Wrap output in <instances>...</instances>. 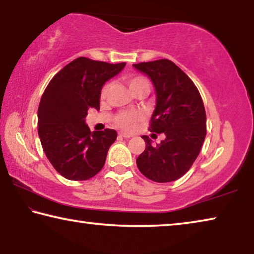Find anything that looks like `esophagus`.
<instances>
[{"instance_id": "esophagus-1", "label": "esophagus", "mask_w": 254, "mask_h": 254, "mask_svg": "<svg viewBox=\"0 0 254 254\" xmlns=\"http://www.w3.org/2000/svg\"><path fill=\"white\" fill-rule=\"evenodd\" d=\"M119 134L121 135V136H123V137H131L132 136L130 133H127V132H120Z\"/></svg>"}]
</instances>
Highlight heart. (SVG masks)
<instances>
[{"instance_id":"obj_1","label":"heart","mask_w":254,"mask_h":254,"mask_svg":"<svg viewBox=\"0 0 254 254\" xmlns=\"http://www.w3.org/2000/svg\"><path fill=\"white\" fill-rule=\"evenodd\" d=\"M127 85L133 94L139 91H145L148 93L150 91V81L142 76H135L127 79ZM111 88L112 84L107 83L102 89V97L109 95ZM141 119H142V114L137 113V112H123L118 117L117 123L119 127L126 128V130H131L136 126L137 122L141 121Z\"/></svg>"}]
</instances>
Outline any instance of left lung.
<instances>
[{
    "mask_svg": "<svg viewBox=\"0 0 254 254\" xmlns=\"http://www.w3.org/2000/svg\"><path fill=\"white\" fill-rule=\"evenodd\" d=\"M133 67L149 77L156 92L149 130L165 134V140L157 145L142 135L145 149L137 157L136 166L153 182H174L189 170L205 140L203 100L192 80L168 59L134 64Z\"/></svg>",
    "mask_w": 254,
    "mask_h": 254,
    "instance_id": "left-lung-1",
    "label": "left lung"
}]
</instances>
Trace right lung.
Here are the masks:
<instances>
[{
	"instance_id": "add662e5",
	"label": "right lung",
	"mask_w": 254,
	"mask_h": 254,
	"mask_svg": "<svg viewBox=\"0 0 254 254\" xmlns=\"http://www.w3.org/2000/svg\"><path fill=\"white\" fill-rule=\"evenodd\" d=\"M126 63L107 64L79 57L54 76L38 109V133L54 168L69 180H87L100 173L115 130L91 132L85 118L100 110L101 91Z\"/></svg>"
}]
</instances>
